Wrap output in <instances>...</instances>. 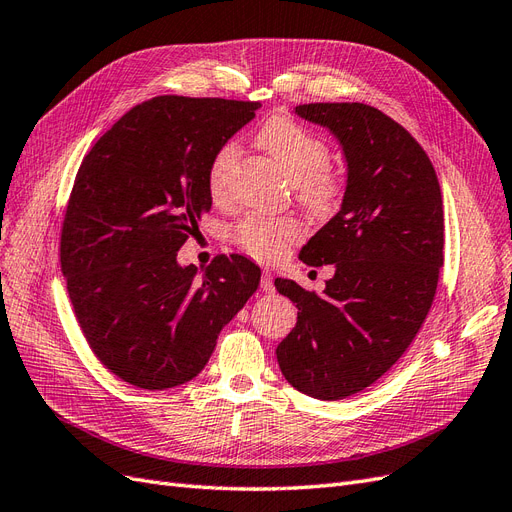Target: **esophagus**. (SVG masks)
<instances>
[{
	"instance_id": "1",
	"label": "esophagus",
	"mask_w": 512,
	"mask_h": 512,
	"mask_svg": "<svg viewBox=\"0 0 512 512\" xmlns=\"http://www.w3.org/2000/svg\"><path fill=\"white\" fill-rule=\"evenodd\" d=\"M260 288H262V292H267V294L275 292V284H273V275H271V271H262V277H260Z\"/></svg>"
}]
</instances>
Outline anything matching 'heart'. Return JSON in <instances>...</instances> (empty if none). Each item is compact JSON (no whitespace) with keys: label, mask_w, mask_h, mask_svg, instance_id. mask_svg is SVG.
Returning a JSON list of instances; mask_svg holds the SVG:
<instances>
[{"label":"heart","mask_w":512,"mask_h":512,"mask_svg":"<svg viewBox=\"0 0 512 512\" xmlns=\"http://www.w3.org/2000/svg\"><path fill=\"white\" fill-rule=\"evenodd\" d=\"M258 147L280 164L290 179L299 203L312 211L331 209L342 185L329 170V147L290 117H271L260 128ZM239 160V147L235 143H224L213 151L207 164V190L215 203H228L235 194V168ZM301 237V224L290 218H262V215H247L237 226L235 239L243 250L258 260L282 258L286 247Z\"/></svg>","instance_id":"heart-1"}]
</instances>
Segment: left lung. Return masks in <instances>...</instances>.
Masks as SVG:
<instances>
[{
	"mask_svg": "<svg viewBox=\"0 0 512 512\" xmlns=\"http://www.w3.org/2000/svg\"><path fill=\"white\" fill-rule=\"evenodd\" d=\"M294 113L337 138L348 177L342 207L299 254L335 265L327 288L275 280L299 309L275 354L294 389L333 401L386 374L425 322L444 262L442 192L423 147L378 108L316 102Z\"/></svg>",
	"mask_w": 512,
	"mask_h": 512,
	"instance_id": "obj_1",
	"label": "left lung"
}]
</instances>
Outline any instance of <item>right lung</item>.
Returning <instances> with one entry per match:
<instances>
[{
    "mask_svg": "<svg viewBox=\"0 0 512 512\" xmlns=\"http://www.w3.org/2000/svg\"><path fill=\"white\" fill-rule=\"evenodd\" d=\"M260 102L158 96L89 149L61 228V271L98 359L138 389L198 376L260 284L250 258L181 267L179 247L211 209L207 164Z\"/></svg>",
    "mask_w": 512,
    "mask_h": 512,
    "instance_id": "obj_1",
    "label": "right lung"
}]
</instances>
